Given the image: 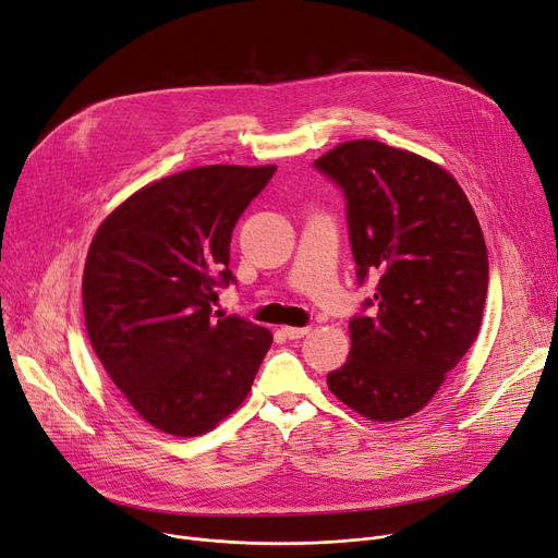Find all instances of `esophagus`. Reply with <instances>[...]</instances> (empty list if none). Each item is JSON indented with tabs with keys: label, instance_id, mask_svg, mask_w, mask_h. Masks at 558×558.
<instances>
[{
	"label": "esophagus",
	"instance_id": "obj_1",
	"mask_svg": "<svg viewBox=\"0 0 558 558\" xmlns=\"http://www.w3.org/2000/svg\"><path fill=\"white\" fill-rule=\"evenodd\" d=\"M282 332L289 337V339H301V337H305L307 332H310V328L305 326V328H296V326H284L282 328Z\"/></svg>",
	"mask_w": 558,
	"mask_h": 558
}]
</instances>
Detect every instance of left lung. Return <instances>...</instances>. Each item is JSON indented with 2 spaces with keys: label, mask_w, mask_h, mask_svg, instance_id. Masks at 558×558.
<instances>
[{
  "label": "left lung",
  "mask_w": 558,
  "mask_h": 558,
  "mask_svg": "<svg viewBox=\"0 0 558 558\" xmlns=\"http://www.w3.org/2000/svg\"><path fill=\"white\" fill-rule=\"evenodd\" d=\"M347 196L360 282L378 274L369 317L349 324L351 351L328 374L357 415L399 422L440 390L474 344L488 294V251L465 191L440 163L355 138L314 161Z\"/></svg>",
  "instance_id": "1"
}]
</instances>
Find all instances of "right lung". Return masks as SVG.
I'll use <instances>...</instances> for the list:
<instances>
[{
  "label": "right lung",
  "mask_w": 558,
  "mask_h": 558,
  "mask_svg": "<svg viewBox=\"0 0 558 558\" xmlns=\"http://www.w3.org/2000/svg\"><path fill=\"white\" fill-rule=\"evenodd\" d=\"M276 166H198L145 184L95 232L82 299L105 372L150 426L196 438L244 403L274 335L211 319L234 223Z\"/></svg>",
  "instance_id": "obj_1"
}]
</instances>
